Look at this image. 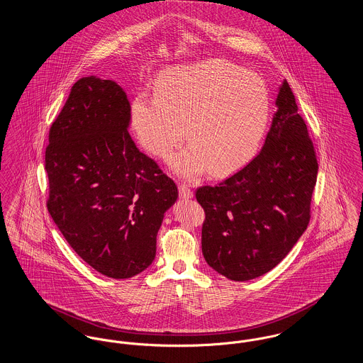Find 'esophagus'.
<instances>
[{"instance_id":"obj_1","label":"esophagus","mask_w":363,"mask_h":363,"mask_svg":"<svg viewBox=\"0 0 363 363\" xmlns=\"http://www.w3.org/2000/svg\"><path fill=\"white\" fill-rule=\"evenodd\" d=\"M179 196L182 199H191L193 197V190L190 189L188 184H179Z\"/></svg>"}]
</instances>
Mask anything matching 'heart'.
<instances>
[{
  "instance_id": "heart-1",
  "label": "heart",
  "mask_w": 363,
  "mask_h": 363,
  "mask_svg": "<svg viewBox=\"0 0 363 363\" xmlns=\"http://www.w3.org/2000/svg\"><path fill=\"white\" fill-rule=\"evenodd\" d=\"M269 116L262 79L225 60L167 70L155 96L140 92L130 106L140 145L159 159L170 156L185 129L190 144L170 159V169L185 178L240 167L257 152Z\"/></svg>"
}]
</instances>
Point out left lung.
<instances>
[{
  "label": "left lung",
  "instance_id": "1",
  "mask_svg": "<svg viewBox=\"0 0 363 363\" xmlns=\"http://www.w3.org/2000/svg\"><path fill=\"white\" fill-rule=\"evenodd\" d=\"M259 155L219 185L201 186V249L208 265L235 281L275 268L311 220L318 163L287 80Z\"/></svg>",
  "mask_w": 363,
  "mask_h": 363
}]
</instances>
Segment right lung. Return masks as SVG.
I'll return each instance as SVG.
<instances>
[{"label": "right lung", "instance_id": "add662e5", "mask_svg": "<svg viewBox=\"0 0 363 363\" xmlns=\"http://www.w3.org/2000/svg\"><path fill=\"white\" fill-rule=\"evenodd\" d=\"M130 102L120 84L77 80L49 133L48 208L72 249L104 277L129 279L156 255L173 179L140 152L128 129Z\"/></svg>", "mask_w": 363, "mask_h": 363}]
</instances>
